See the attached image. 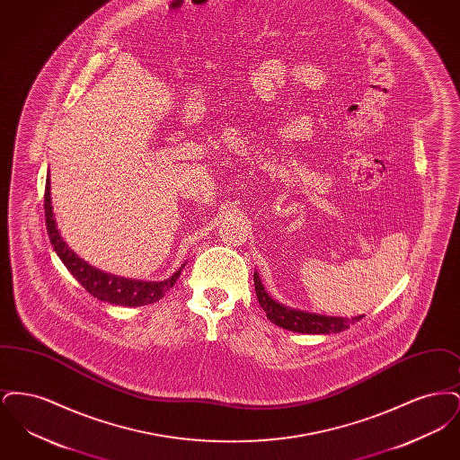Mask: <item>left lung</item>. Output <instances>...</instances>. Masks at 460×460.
<instances>
[{"label": "left lung", "mask_w": 460, "mask_h": 460, "mask_svg": "<svg viewBox=\"0 0 460 460\" xmlns=\"http://www.w3.org/2000/svg\"><path fill=\"white\" fill-rule=\"evenodd\" d=\"M253 283H255V291L259 304L267 314V319L274 323L279 328L295 331V332H306V334H329V332H340L345 329L350 328V324H355L360 321L364 315L357 317H331V315H321V314H312V312H304L296 308H289L279 302H276L263 288L262 281L259 278V272L253 274Z\"/></svg>", "instance_id": "obj_1"}]
</instances>
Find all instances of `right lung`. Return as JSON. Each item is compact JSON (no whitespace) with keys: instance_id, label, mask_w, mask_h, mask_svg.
<instances>
[{"instance_id":"right-lung-1","label":"right lung","mask_w":460,"mask_h":460,"mask_svg":"<svg viewBox=\"0 0 460 460\" xmlns=\"http://www.w3.org/2000/svg\"><path fill=\"white\" fill-rule=\"evenodd\" d=\"M49 188L51 186H49V174H48L46 188H44V217H46V229L49 234L51 246L68 269V272L81 283L89 295L113 305L141 306L158 302L175 285L184 263L171 278L164 281H139V279L113 276L105 270L93 267L84 259H81L72 248H68V244L57 227Z\"/></svg>"}]
</instances>
